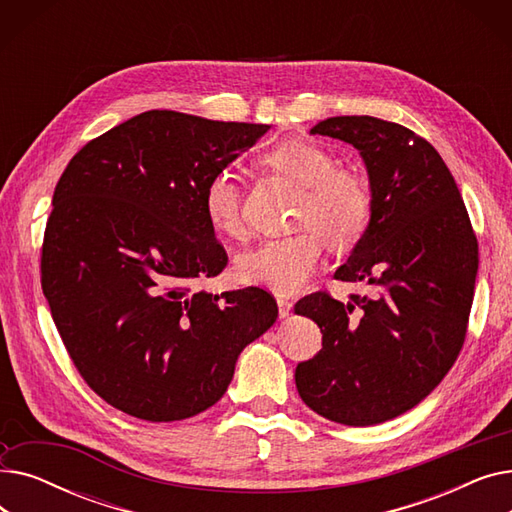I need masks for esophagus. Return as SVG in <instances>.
I'll return each instance as SVG.
<instances>
[{
  "instance_id": "1",
  "label": "esophagus",
  "mask_w": 512,
  "mask_h": 512,
  "mask_svg": "<svg viewBox=\"0 0 512 512\" xmlns=\"http://www.w3.org/2000/svg\"><path fill=\"white\" fill-rule=\"evenodd\" d=\"M290 311H292V301L280 297V299H278V313H280V317H288Z\"/></svg>"
}]
</instances>
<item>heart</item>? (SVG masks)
<instances>
[{
  "instance_id": "obj_1",
  "label": "heart",
  "mask_w": 512,
  "mask_h": 512,
  "mask_svg": "<svg viewBox=\"0 0 512 512\" xmlns=\"http://www.w3.org/2000/svg\"><path fill=\"white\" fill-rule=\"evenodd\" d=\"M263 164L303 188L297 226L305 232L270 238L236 261L242 282L276 294L301 290L319 270L324 236L332 247H351L365 234L373 195L365 178L353 170L336 168V157L317 143L286 139L261 157ZM203 211L209 226L228 238L245 234L242 191L232 170L215 172L203 188Z\"/></svg>"
}]
</instances>
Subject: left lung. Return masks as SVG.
Wrapping results in <instances>:
<instances>
[{"label": "left lung", "mask_w": 512, "mask_h": 512, "mask_svg": "<svg viewBox=\"0 0 512 512\" xmlns=\"http://www.w3.org/2000/svg\"><path fill=\"white\" fill-rule=\"evenodd\" d=\"M359 149L371 184V222L334 278L369 294L340 303L307 294L294 311L321 330V351L297 365L305 405L365 427L407 413L459 357L473 303L477 236L448 166L413 130L371 116L311 128Z\"/></svg>", "instance_id": "obj_1"}]
</instances>
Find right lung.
Returning <instances> with one entry per match:
<instances>
[{"label": "right lung", "instance_id": "1", "mask_svg": "<svg viewBox=\"0 0 512 512\" xmlns=\"http://www.w3.org/2000/svg\"><path fill=\"white\" fill-rule=\"evenodd\" d=\"M267 128L151 110L89 141L60 176L41 286L80 378L114 409L145 421L209 409L242 348L274 326L276 299L259 286L193 290L228 265L203 188Z\"/></svg>", "mask_w": 512, "mask_h": 512}]
</instances>
